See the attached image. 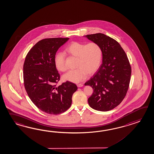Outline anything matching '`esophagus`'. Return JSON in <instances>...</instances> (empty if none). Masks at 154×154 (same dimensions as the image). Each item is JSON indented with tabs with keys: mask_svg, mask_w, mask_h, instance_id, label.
I'll use <instances>...</instances> for the list:
<instances>
[{
	"mask_svg": "<svg viewBox=\"0 0 154 154\" xmlns=\"http://www.w3.org/2000/svg\"><path fill=\"white\" fill-rule=\"evenodd\" d=\"M77 86H78V87H79V88H80V87H82V86H83V84H77Z\"/></svg>",
	"mask_w": 154,
	"mask_h": 154,
	"instance_id": "obj_1",
	"label": "esophagus"
}]
</instances>
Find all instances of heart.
Instances as JSON below:
<instances>
[{
  "instance_id": "b5f03b06",
  "label": "heart",
  "mask_w": 154,
  "mask_h": 154,
  "mask_svg": "<svg viewBox=\"0 0 154 154\" xmlns=\"http://www.w3.org/2000/svg\"><path fill=\"white\" fill-rule=\"evenodd\" d=\"M69 54L78 57L76 66L78 69L69 70L63 76L65 80L79 83L86 79L89 74H93L100 67L103 58V50L98 43H84L73 42L66 48ZM65 55L62 52L56 54L54 61L57 70L65 72L66 70Z\"/></svg>"
}]
</instances>
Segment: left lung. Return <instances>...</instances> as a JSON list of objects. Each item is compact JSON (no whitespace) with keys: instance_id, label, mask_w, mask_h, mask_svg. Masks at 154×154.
Listing matches in <instances>:
<instances>
[{"instance_id":"obj_1","label":"left lung","mask_w":154,"mask_h":154,"mask_svg":"<svg viewBox=\"0 0 154 154\" xmlns=\"http://www.w3.org/2000/svg\"><path fill=\"white\" fill-rule=\"evenodd\" d=\"M85 36L103 50L102 64L85 83L94 90L88 103L96 110H111L122 103L128 90L131 74L129 59L120 44L109 36L97 33Z\"/></svg>"}]
</instances>
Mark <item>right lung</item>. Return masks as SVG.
Here are the masks:
<instances>
[{
  "label": "right lung",
  "mask_w": 154,
  "mask_h": 154,
  "mask_svg": "<svg viewBox=\"0 0 154 154\" xmlns=\"http://www.w3.org/2000/svg\"><path fill=\"white\" fill-rule=\"evenodd\" d=\"M68 38L40 40L29 50L23 65L25 90L36 107L49 114L57 115L70 107L72 96L78 89L70 82L57 86L60 80L55 64V54Z\"/></svg>",
  "instance_id": "1"
}]
</instances>
